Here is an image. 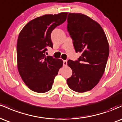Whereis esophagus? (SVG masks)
Wrapping results in <instances>:
<instances>
[{
	"instance_id": "esophagus-1",
	"label": "esophagus",
	"mask_w": 122,
	"mask_h": 122,
	"mask_svg": "<svg viewBox=\"0 0 122 122\" xmlns=\"http://www.w3.org/2000/svg\"><path fill=\"white\" fill-rule=\"evenodd\" d=\"M63 64H64V66H66L67 65V61L66 60H64L63 61Z\"/></svg>"
}]
</instances>
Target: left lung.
<instances>
[{
  "mask_svg": "<svg viewBox=\"0 0 122 122\" xmlns=\"http://www.w3.org/2000/svg\"><path fill=\"white\" fill-rule=\"evenodd\" d=\"M67 20L76 52L81 53L77 61H68L72 75L67 84L75 92L89 91L104 73L110 51L108 42L101 26L87 15L69 12Z\"/></svg>",
  "mask_w": 122,
  "mask_h": 122,
  "instance_id": "8db88e82",
  "label": "left lung"
}]
</instances>
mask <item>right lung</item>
Listing matches in <instances>:
<instances>
[{"label":"right lung","mask_w":122,"mask_h":122,"mask_svg":"<svg viewBox=\"0 0 122 122\" xmlns=\"http://www.w3.org/2000/svg\"><path fill=\"white\" fill-rule=\"evenodd\" d=\"M67 12L46 14L30 20L22 29L16 47L17 66L22 80L33 91L44 93L52 88L54 77L63 66L61 59L46 56L53 47L51 31L66 20Z\"/></svg>","instance_id":"right-lung-1"}]
</instances>
